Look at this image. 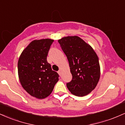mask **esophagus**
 Instances as JSON below:
<instances>
[{"mask_svg":"<svg viewBox=\"0 0 125 125\" xmlns=\"http://www.w3.org/2000/svg\"><path fill=\"white\" fill-rule=\"evenodd\" d=\"M58 73L60 76H61V74H62V71H61V70H59V71L58 72Z\"/></svg>","mask_w":125,"mask_h":125,"instance_id":"1","label":"esophagus"}]
</instances>
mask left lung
I'll return each mask as SVG.
<instances>
[{"label":"left lung","mask_w":125,"mask_h":125,"mask_svg":"<svg viewBox=\"0 0 125 125\" xmlns=\"http://www.w3.org/2000/svg\"><path fill=\"white\" fill-rule=\"evenodd\" d=\"M69 63L72 79L67 83L74 95L84 96L96 86L100 78L99 58L92 48L78 36H67L58 41Z\"/></svg>","instance_id":"8db88e82"}]
</instances>
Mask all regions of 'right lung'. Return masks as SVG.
<instances>
[{
	"instance_id": "1",
	"label": "right lung",
	"mask_w": 125,
	"mask_h": 125,
	"mask_svg": "<svg viewBox=\"0 0 125 125\" xmlns=\"http://www.w3.org/2000/svg\"><path fill=\"white\" fill-rule=\"evenodd\" d=\"M53 40H35L22 52L18 63L20 82L29 94L38 99L48 96L58 82L59 75L52 69L47 56Z\"/></svg>"
}]
</instances>
